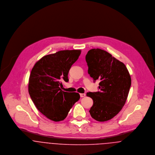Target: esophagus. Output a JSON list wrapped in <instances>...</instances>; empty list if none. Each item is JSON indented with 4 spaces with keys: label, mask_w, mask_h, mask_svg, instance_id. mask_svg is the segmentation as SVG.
<instances>
[{
    "label": "esophagus",
    "mask_w": 155,
    "mask_h": 155,
    "mask_svg": "<svg viewBox=\"0 0 155 155\" xmlns=\"http://www.w3.org/2000/svg\"><path fill=\"white\" fill-rule=\"evenodd\" d=\"M85 95H86V94H82V93H81V94H80V96H81V97H84Z\"/></svg>",
    "instance_id": "34e87169"
}]
</instances>
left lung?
<instances>
[{
  "mask_svg": "<svg viewBox=\"0 0 155 155\" xmlns=\"http://www.w3.org/2000/svg\"><path fill=\"white\" fill-rule=\"evenodd\" d=\"M85 59L90 76L94 81H100V91L87 94L93 100L89 111L95 120L107 121L117 114L125 104L131 85L130 74L123 63L104 50L92 49Z\"/></svg>",
  "mask_w": 155,
  "mask_h": 155,
  "instance_id": "1",
  "label": "left lung"
}]
</instances>
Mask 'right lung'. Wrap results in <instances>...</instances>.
I'll return each instance as SVG.
<instances>
[{
  "mask_svg": "<svg viewBox=\"0 0 155 155\" xmlns=\"http://www.w3.org/2000/svg\"><path fill=\"white\" fill-rule=\"evenodd\" d=\"M81 50H64L45 55L33 67L28 81V93L36 108L49 119L63 120L80 98L77 92L62 91V81L81 55Z\"/></svg>",
  "mask_w": 155,
  "mask_h": 155,
  "instance_id": "right-lung-1",
  "label": "right lung"
}]
</instances>
